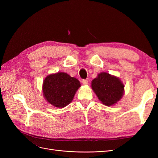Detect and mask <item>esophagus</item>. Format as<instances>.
Segmentation results:
<instances>
[{
  "mask_svg": "<svg viewBox=\"0 0 158 158\" xmlns=\"http://www.w3.org/2000/svg\"><path fill=\"white\" fill-rule=\"evenodd\" d=\"M82 84L84 85H87L88 84V79H85L82 80Z\"/></svg>",
  "mask_w": 158,
  "mask_h": 158,
  "instance_id": "34e87169",
  "label": "esophagus"
}]
</instances>
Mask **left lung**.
I'll list each match as a JSON object with an SVG mask.
<instances>
[{"label": "left lung", "instance_id": "obj_1", "mask_svg": "<svg viewBox=\"0 0 158 158\" xmlns=\"http://www.w3.org/2000/svg\"><path fill=\"white\" fill-rule=\"evenodd\" d=\"M92 89L105 106L117 103L125 94V85L115 76L101 73L92 81Z\"/></svg>", "mask_w": 158, "mask_h": 158}]
</instances>
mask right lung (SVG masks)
Instances as JSON below:
<instances>
[{
    "instance_id": "obj_1",
    "label": "right lung",
    "mask_w": 158,
    "mask_h": 158,
    "mask_svg": "<svg viewBox=\"0 0 158 158\" xmlns=\"http://www.w3.org/2000/svg\"><path fill=\"white\" fill-rule=\"evenodd\" d=\"M81 86L80 81L66 73L59 72L48 75L43 82V95L52 106L63 108L72 102Z\"/></svg>"
}]
</instances>
